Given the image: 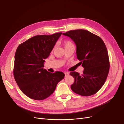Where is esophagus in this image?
<instances>
[{
	"mask_svg": "<svg viewBox=\"0 0 124 124\" xmlns=\"http://www.w3.org/2000/svg\"><path fill=\"white\" fill-rule=\"evenodd\" d=\"M64 74H65V77H67V76H68L69 75V72H65Z\"/></svg>",
	"mask_w": 124,
	"mask_h": 124,
	"instance_id": "obj_1",
	"label": "esophagus"
}]
</instances>
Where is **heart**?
Instances as JSON below:
<instances>
[{"label":"heart","instance_id":"b5f03b06","mask_svg":"<svg viewBox=\"0 0 124 124\" xmlns=\"http://www.w3.org/2000/svg\"><path fill=\"white\" fill-rule=\"evenodd\" d=\"M64 47H66V46H70V45H73L72 43L70 41H65L63 43Z\"/></svg>","mask_w":124,"mask_h":124}]
</instances>
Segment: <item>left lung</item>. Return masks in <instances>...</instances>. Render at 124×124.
Wrapping results in <instances>:
<instances>
[{
  "instance_id": "1",
  "label": "left lung",
  "mask_w": 124,
  "mask_h": 124,
  "mask_svg": "<svg viewBox=\"0 0 124 124\" xmlns=\"http://www.w3.org/2000/svg\"><path fill=\"white\" fill-rule=\"evenodd\" d=\"M64 36L70 38L76 46L77 59L84 68L80 75L71 72L74 78L71 88L75 93L88 96L96 93L105 83L109 69L107 49L102 39L85 30L69 31Z\"/></svg>"
}]
</instances>
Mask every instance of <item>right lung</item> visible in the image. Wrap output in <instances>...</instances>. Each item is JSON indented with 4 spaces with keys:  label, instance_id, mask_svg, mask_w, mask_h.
Listing matches in <instances>:
<instances>
[{
    "label": "right lung",
    "instance_id": "obj_1",
    "mask_svg": "<svg viewBox=\"0 0 124 124\" xmlns=\"http://www.w3.org/2000/svg\"><path fill=\"white\" fill-rule=\"evenodd\" d=\"M62 32L52 35H38L19 45L15 56L14 75L22 92L30 98L41 101L55 91L65 74L52 73L44 69L47 58Z\"/></svg>",
    "mask_w": 124,
    "mask_h": 124
}]
</instances>
